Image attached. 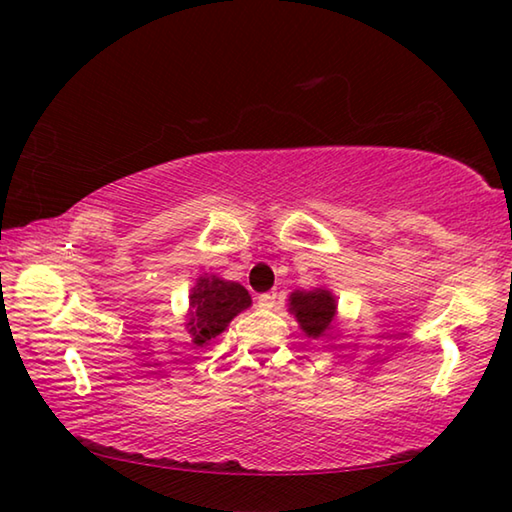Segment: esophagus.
Instances as JSON below:
<instances>
[{"label": "esophagus", "instance_id": "obj_1", "mask_svg": "<svg viewBox=\"0 0 512 512\" xmlns=\"http://www.w3.org/2000/svg\"><path fill=\"white\" fill-rule=\"evenodd\" d=\"M275 298H277L275 291L262 293V296H257V305L262 307V309H273L275 307Z\"/></svg>", "mask_w": 512, "mask_h": 512}]
</instances>
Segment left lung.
I'll return each instance as SVG.
<instances>
[{
	"label": "left lung",
	"instance_id": "8db88e82",
	"mask_svg": "<svg viewBox=\"0 0 512 512\" xmlns=\"http://www.w3.org/2000/svg\"><path fill=\"white\" fill-rule=\"evenodd\" d=\"M291 311L296 314L300 327L316 339V336L325 334L329 325H332L336 302L332 293L325 289L296 291L291 293Z\"/></svg>",
	"mask_w": 512,
	"mask_h": 512
}]
</instances>
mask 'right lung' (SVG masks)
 <instances>
[{"instance_id": "obj_1", "label": "right lung", "mask_w": 512, "mask_h": 512, "mask_svg": "<svg viewBox=\"0 0 512 512\" xmlns=\"http://www.w3.org/2000/svg\"><path fill=\"white\" fill-rule=\"evenodd\" d=\"M189 332L196 345H203L219 336L239 311L250 307L248 291L237 282H225L219 277H201L189 296Z\"/></svg>"}]
</instances>
